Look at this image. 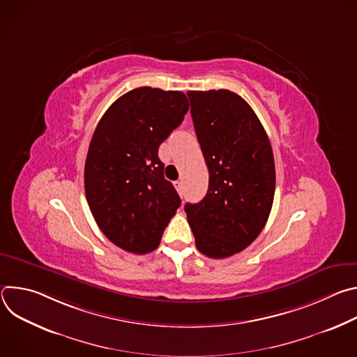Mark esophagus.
<instances>
[{
	"label": "esophagus",
	"instance_id": "obj_1",
	"mask_svg": "<svg viewBox=\"0 0 357 357\" xmlns=\"http://www.w3.org/2000/svg\"><path fill=\"white\" fill-rule=\"evenodd\" d=\"M174 186H175V189H176L179 193H182V182H181V181H175V182H174Z\"/></svg>",
	"mask_w": 357,
	"mask_h": 357
}]
</instances>
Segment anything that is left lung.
<instances>
[{
    "instance_id": "1",
    "label": "left lung",
    "mask_w": 357,
    "mask_h": 357,
    "mask_svg": "<svg viewBox=\"0 0 357 357\" xmlns=\"http://www.w3.org/2000/svg\"><path fill=\"white\" fill-rule=\"evenodd\" d=\"M209 169V189L185 212L197 250L211 259L243 251L264 229L275 192L267 132L247 101L230 90L188 91Z\"/></svg>"
}]
</instances>
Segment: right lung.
<instances>
[{"label": "right lung", "mask_w": 357, "mask_h": 357, "mask_svg": "<svg viewBox=\"0 0 357 357\" xmlns=\"http://www.w3.org/2000/svg\"><path fill=\"white\" fill-rule=\"evenodd\" d=\"M189 110L182 91L138 87L98 121L84 165V190L103 234L120 248L155 250L181 197L164 176L160 145Z\"/></svg>", "instance_id": "add662e5"}]
</instances>
